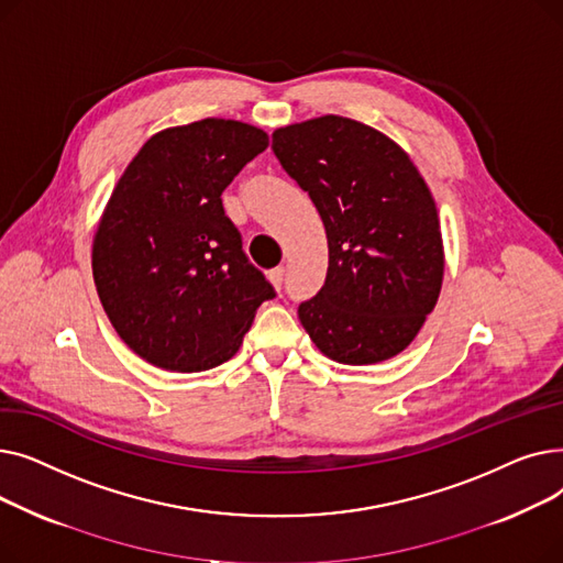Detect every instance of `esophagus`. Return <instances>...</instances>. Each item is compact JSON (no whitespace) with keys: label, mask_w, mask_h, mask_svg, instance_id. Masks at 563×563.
I'll return each instance as SVG.
<instances>
[{"label":"esophagus","mask_w":563,"mask_h":563,"mask_svg":"<svg viewBox=\"0 0 563 563\" xmlns=\"http://www.w3.org/2000/svg\"><path fill=\"white\" fill-rule=\"evenodd\" d=\"M269 280L274 283V287H276V289H280V287H283V280H285V269H283V266H276V269H272V272H269Z\"/></svg>","instance_id":"obj_1"}]
</instances>
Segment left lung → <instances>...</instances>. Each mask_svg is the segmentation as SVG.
Listing matches in <instances>:
<instances>
[{
  "mask_svg": "<svg viewBox=\"0 0 563 563\" xmlns=\"http://www.w3.org/2000/svg\"><path fill=\"white\" fill-rule=\"evenodd\" d=\"M274 153L327 228V283L299 306L317 349L344 365L404 351L433 310L445 255L431 191L378 130L321 115L274 132Z\"/></svg>",
  "mask_w": 563,
  "mask_h": 563,
  "instance_id": "1",
  "label": "left lung"
}]
</instances>
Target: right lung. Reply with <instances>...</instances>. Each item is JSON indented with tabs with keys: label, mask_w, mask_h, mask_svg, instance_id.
<instances>
[{
	"label": "right lung",
	"mask_w": 563,
	"mask_h": 563,
	"mask_svg": "<svg viewBox=\"0 0 563 563\" xmlns=\"http://www.w3.org/2000/svg\"><path fill=\"white\" fill-rule=\"evenodd\" d=\"M266 145L253 125L205 118L147 139L118 180L93 240V278L115 333L155 367L230 361L276 297L221 200Z\"/></svg>",
	"instance_id": "obj_1"
}]
</instances>
